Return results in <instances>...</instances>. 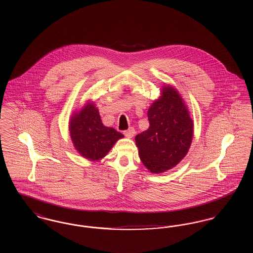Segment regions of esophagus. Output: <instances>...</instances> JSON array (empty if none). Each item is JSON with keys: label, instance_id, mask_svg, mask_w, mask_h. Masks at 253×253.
I'll use <instances>...</instances> for the list:
<instances>
[{"label": "esophagus", "instance_id": "esophagus-1", "mask_svg": "<svg viewBox=\"0 0 253 253\" xmlns=\"http://www.w3.org/2000/svg\"><path fill=\"white\" fill-rule=\"evenodd\" d=\"M124 134L126 138H132L134 134H135V129L133 127H129L127 130L124 131Z\"/></svg>", "mask_w": 253, "mask_h": 253}]
</instances>
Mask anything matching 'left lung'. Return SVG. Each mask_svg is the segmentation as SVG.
<instances>
[{
    "instance_id": "left-lung-1",
    "label": "left lung",
    "mask_w": 253,
    "mask_h": 253,
    "mask_svg": "<svg viewBox=\"0 0 253 253\" xmlns=\"http://www.w3.org/2000/svg\"><path fill=\"white\" fill-rule=\"evenodd\" d=\"M149 127L135 137L140 159L152 173L177 166L186 156L193 136V121L179 92L165 85L148 108Z\"/></svg>"
}]
</instances>
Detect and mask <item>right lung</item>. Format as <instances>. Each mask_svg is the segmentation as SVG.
I'll list each match as a JSON object with an SVG mask.
<instances>
[{"instance_id": "right-lung-1", "label": "right lung", "mask_w": 253, "mask_h": 253, "mask_svg": "<svg viewBox=\"0 0 253 253\" xmlns=\"http://www.w3.org/2000/svg\"><path fill=\"white\" fill-rule=\"evenodd\" d=\"M69 133L75 149L84 158L90 161L104 158L114 144L124 137L113 127L103 125L93 103L86 104L71 116Z\"/></svg>"}]
</instances>
